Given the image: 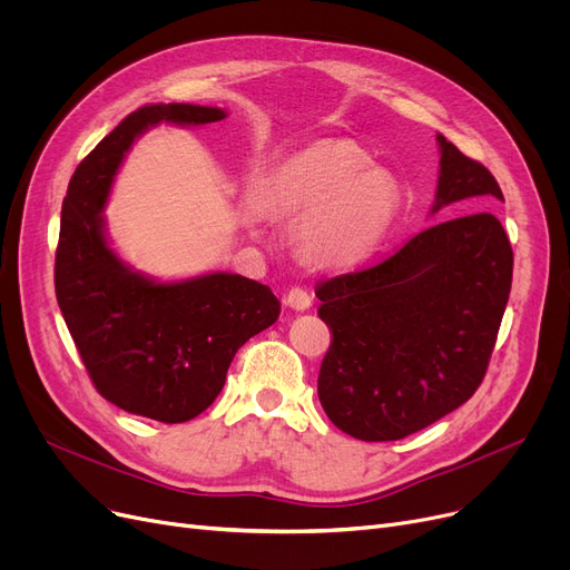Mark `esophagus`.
Segmentation results:
<instances>
[{
  "instance_id": "obj_1",
  "label": "esophagus",
  "mask_w": 570,
  "mask_h": 570,
  "mask_svg": "<svg viewBox=\"0 0 570 570\" xmlns=\"http://www.w3.org/2000/svg\"><path fill=\"white\" fill-rule=\"evenodd\" d=\"M284 303H286L291 309H295V312H305V309L312 307V295H309L307 288H303V286H293V288L286 291Z\"/></svg>"
}]
</instances>
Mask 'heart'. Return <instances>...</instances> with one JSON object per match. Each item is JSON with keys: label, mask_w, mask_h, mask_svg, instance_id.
Masks as SVG:
<instances>
[{"label": "heart", "mask_w": 570, "mask_h": 570, "mask_svg": "<svg viewBox=\"0 0 570 570\" xmlns=\"http://www.w3.org/2000/svg\"><path fill=\"white\" fill-rule=\"evenodd\" d=\"M254 203L273 219L301 217L293 237L307 261L344 267L381 245L400 215L402 189L355 140L325 138L269 168Z\"/></svg>", "instance_id": "b5f03b06"}]
</instances>
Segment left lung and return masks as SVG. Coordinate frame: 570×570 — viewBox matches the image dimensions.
Listing matches in <instances>:
<instances>
[{
  "instance_id": "obj_1",
  "label": "left lung",
  "mask_w": 570,
  "mask_h": 570,
  "mask_svg": "<svg viewBox=\"0 0 570 570\" xmlns=\"http://www.w3.org/2000/svg\"><path fill=\"white\" fill-rule=\"evenodd\" d=\"M432 213L481 209L430 226L381 263L316 284L333 331L318 372L327 417L353 439L397 441L462 406L483 383L513 282V249L488 213L494 175L436 136Z\"/></svg>"
}]
</instances>
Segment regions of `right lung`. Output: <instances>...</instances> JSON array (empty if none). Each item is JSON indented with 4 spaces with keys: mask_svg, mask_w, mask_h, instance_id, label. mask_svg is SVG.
Segmentation results:
<instances>
[{
    "mask_svg": "<svg viewBox=\"0 0 570 570\" xmlns=\"http://www.w3.org/2000/svg\"><path fill=\"white\" fill-rule=\"evenodd\" d=\"M222 108L147 104L76 168L59 222L55 293L97 393L159 423H187L222 393L237 348L273 325L267 286L228 273L157 284L108 247L101 209L131 142L159 122H219Z\"/></svg>",
    "mask_w": 570,
    "mask_h": 570,
    "instance_id": "right-lung-1",
    "label": "right lung"
}]
</instances>
